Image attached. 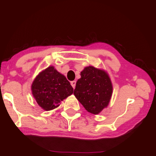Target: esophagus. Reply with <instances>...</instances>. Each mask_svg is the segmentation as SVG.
Returning a JSON list of instances; mask_svg holds the SVG:
<instances>
[{"instance_id":"esophagus-1","label":"esophagus","mask_w":156,"mask_h":156,"mask_svg":"<svg viewBox=\"0 0 156 156\" xmlns=\"http://www.w3.org/2000/svg\"><path fill=\"white\" fill-rule=\"evenodd\" d=\"M76 81H74V80L71 82V85L72 86V87L73 88V89H74L75 87H76Z\"/></svg>"}]
</instances>
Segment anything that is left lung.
<instances>
[{"label": "left lung", "mask_w": 156, "mask_h": 156, "mask_svg": "<svg viewBox=\"0 0 156 156\" xmlns=\"http://www.w3.org/2000/svg\"><path fill=\"white\" fill-rule=\"evenodd\" d=\"M73 94L88 112L98 115L108 105L112 93L111 80L105 71L93 66L80 72Z\"/></svg>", "instance_id": "1"}]
</instances>
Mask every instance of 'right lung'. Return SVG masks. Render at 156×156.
<instances>
[{
  "instance_id": "obj_1",
  "label": "right lung",
  "mask_w": 156,
  "mask_h": 156,
  "mask_svg": "<svg viewBox=\"0 0 156 156\" xmlns=\"http://www.w3.org/2000/svg\"><path fill=\"white\" fill-rule=\"evenodd\" d=\"M31 90L37 103L47 111L57 108L61 101L73 92L69 82L53 66L48 67L37 76Z\"/></svg>"
}]
</instances>
